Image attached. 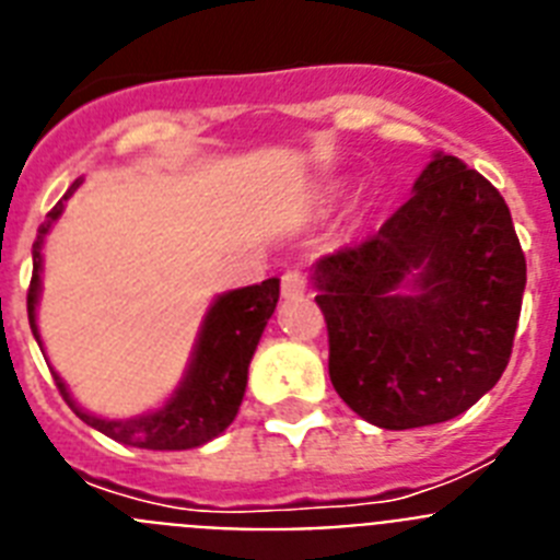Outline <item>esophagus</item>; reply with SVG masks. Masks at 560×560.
Segmentation results:
<instances>
[{
  "label": "esophagus",
  "mask_w": 560,
  "mask_h": 560,
  "mask_svg": "<svg viewBox=\"0 0 560 560\" xmlns=\"http://www.w3.org/2000/svg\"><path fill=\"white\" fill-rule=\"evenodd\" d=\"M308 285L305 275L300 269H289L283 277H280V289H283V296H300Z\"/></svg>",
  "instance_id": "1"
}]
</instances>
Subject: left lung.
I'll return each mask as SVG.
<instances>
[{
    "label": "left lung",
    "mask_w": 560,
    "mask_h": 560,
    "mask_svg": "<svg viewBox=\"0 0 560 560\" xmlns=\"http://www.w3.org/2000/svg\"><path fill=\"white\" fill-rule=\"evenodd\" d=\"M527 264L482 173L434 153L412 199L373 237L314 266L339 398L381 429L443 423L511 361ZM404 284L413 289L404 295Z\"/></svg>",
    "instance_id": "obj_1"
}]
</instances>
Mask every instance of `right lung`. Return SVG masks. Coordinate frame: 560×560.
<instances>
[{"instance_id":"1","label":"right lung","mask_w":560,"mask_h":560,"mask_svg":"<svg viewBox=\"0 0 560 560\" xmlns=\"http://www.w3.org/2000/svg\"><path fill=\"white\" fill-rule=\"evenodd\" d=\"M81 179L63 192L52 210L47 212V221L42 224L33 246V277H30L27 289V316L30 328L36 336L38 348V325H36V305L38 289H42V244L44 235L49 232L52 221L63 212V201L78 190ZM277 296H280V280L269 277L260 285H246L221 294L210 305L201 325L199 341L192 350L190 368L182 378L179 389L167 398L165 407L156 412H145L140 418H122L106 420L95 415L83 412L75 400L69 398L67 384L61 375H56V384L61 389L72 412L89 423L92 429L103 432L106 438L126 443L137 448H153V452H182V448L205 446L207 440L219 438L232 420H235L237 407L246 393V375H249V361L255 355L257 341L264 334L266 323L271 319L277 308Z\"/></svg>"}]
</instances>
